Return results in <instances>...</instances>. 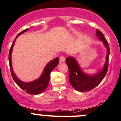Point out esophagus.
I'll use <instances>...</instances> for the list:
<instances>
[{
    "label": "esophagus",
    "instance_id": "obj_1",
    "mask_svg": "<svg viewBox=\"0 0 121 121\" xmlns=\"http://www.w3.org/2000/svg\"><path fill=\"white\" fill-rule=\"evenodd\" d=\"M65 61V57L64 56L60 57V63H64Z\"/></svg>",
    "mask_w": 121,
    "mask_h": 121
}]
</instances>
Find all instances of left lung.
<instances>
[{
	"mask_svg": "<svg viewBox=\"0 0 121 121\" xmlns=\"http://www.w3.org/2000/svg\"><path fill=\"white\" fill-rule=\"evenodd\" d=\"M96 35L98 39L104 43L107 50L106 62L102 69L95 74H88L83 72L78 62L75 58L68 57L66 63L69 71V82L74 89L78 92H87L92 90L102 81L106 76L108 67V60L109 56V47L105 36L99 30L96 29Z\"/></svg>",
	"mask_w": 121,
	"mask_h": 121,
	"instance_id": "left-lung-1",
	"label": "left lung"
}]
</instances>
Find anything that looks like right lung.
Returning a JSON list of instances; mask_svg holds the SVG:
<instances>
[{"label": "right lung", "instance_id": "1", "mask_svg": "<svg viewBox=\"0 0 121 121\" xmlns=\"http://www.w3.org/2000/svg\"><path fill=\"white\" fill-rule=\"evenodd\" d=\"M28 30V28L25 29L23 31L18 34L16 37L15 38V40L13 42L12 45L10 47V51L9 53V65H10V71H11L12 77L13 79L15 82V83L17 84V85L21 89L24 90L25 92L26 93H29L31 95H38L43 92L44 90L46 89L48 85L49 81L50 78V74L51 71L53 70V69L58 65L59 63V59L58 57H56L52 60L50 61L46 65L45 67L44 68V71L42 73L41 76L38 78V79L34 80L31 82H24L21 81V80L17 78V76L14 73L13 70L12 65V52L13 47L14 46V44L15 43V39L20 35L22 34L26 31Z\"/></svg>", "mask_w": 121, "mask_h": 121}]
</instances>
